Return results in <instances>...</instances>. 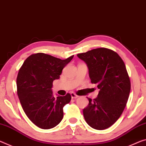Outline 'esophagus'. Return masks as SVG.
<instances>
[{"instance_id": "1", "label": "esophagus", "mask_w": 146, "mask_h": 146, "mask_svg": "<svg viewBox=\"0 0 146 146\" xmlns=\"http://www.w3.org/2000/svg\"><path fill=\"white\" fill-rule=\"evenodd\" d=\"M71 98L72 99H76L78 98V96H77V95H76L75 93H71Z\"/></svg>"}]
</instances>
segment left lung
<instances>
[{
    "instance_id": "8db88e82",
    "label": "left lung",
    "mask_w": 146,
    "mask_h": 146,
    "mask_svg": "<svg viewBox=\"0 0 146 146\" xmlns=\"http://www.w3.org/2000/svg\"><path fill=\"white\" fill-rule=\"evenodd\" d=\"M77 56L86 64L92 84L99 90L94 100L83 109L86 123L97 130H104L118 119L125 107L131 82L125 65L118 54L106 48H98Z\"/></svg>"
}]
</instances>
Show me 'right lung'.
<instances>
[{"label": "right lung", "instance_id": "1", "mask_svg": "<svg viewBox=\"0 0 146 146\" xmlns=\"http://www.w3.org/2000/svg\"><path fill=\"white\" fill-rule=\"evenodd\" d=\"M73 56L61 60L36 53L28 57L19 69L17 88L20 103L29 119L41 129H52L63 118V107L70 102L71 96L67 94L54 98L51 88Z\"/></svg>", "mask_w": 146, "mask_h": 146}]
</instances>
